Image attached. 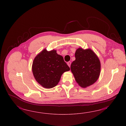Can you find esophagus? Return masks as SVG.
Listing matches in <instances>:
<instances>
[{"label":"esophagus","mask_w":126,"mask_h":126,"mask_svg":"<svg viewBox=\"0 0 126 126\" xmlns=\"http://www.w3.org/2000/svg\"><path fill=\"white\" fill-rule=\"evenodd\" d=\"M67 65H68L70 67V66H71V62H70V61H69V62H67Z\"/></svg>","instance_id":"34e87169"}]
</instances>
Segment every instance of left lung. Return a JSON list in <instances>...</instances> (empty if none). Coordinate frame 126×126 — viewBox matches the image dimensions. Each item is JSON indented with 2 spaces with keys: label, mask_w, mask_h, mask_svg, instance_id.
Instances as JSON below:
<instances>
[{
  "label": "left lung",
  "mask_w": 126,
  "mask_h": 126,
  "mask_svg": "<svg viewBox=\"0 0 126 126\" xmlns=\"http://www.w3.org/2000/svg\"><path fill=\"white\" fill-rule=\"evenodd\" d=\"M75 60L71 70L75 80L81 87L85 88L94 84L100 75L101 64L98 58L90 49L79 48L75 53Z\"/></svg>",
  "instance_id": "1"
}]
</instances>
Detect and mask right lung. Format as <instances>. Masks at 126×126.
Returning <instances> with one entry per match:
<instances>
[{"instance_id": "right-lung-1", "label": "right lung", "mask_w": 126, "mask_h": 126, "mask_svg": "<svg viewBox=\"0 0 126 126\" xmlns=\"http://www.w3.org/2000/svg\"><path fill=\"white\" fill-rule=\"evenodd\" d=\"M70 69L63 57L54 50H43L34 58L32 65V72L35 80L46 88L56 86L62 74Z\"/></svg>"}]
</instances>
